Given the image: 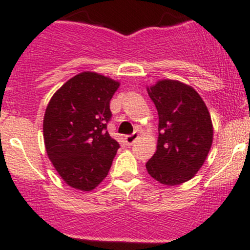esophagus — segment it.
<instances>
[{
  "label": "esophagus",
  "mask_w": 250,
  "mask_h": 250,
  "mask_svg": "<svg viewBox=\"0 0 250 250\" xmlns=\"http://www.w3.org/2000/svg\"><path fill=\"white\" fill-rule=\"evenodd\" d=\"M138 137H139V134H138V133H133L132 135H125V144H127V145H132V144L138 139Z\"/></svg>",
  "instance_id": "34e87169"
}]
</instances>
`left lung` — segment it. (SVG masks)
I'll return each instance as SVG.
<instances>
[{
	"label": "left lung",
	"mask_w": 250,
	"mask_h": 250,
	"mask_svg": "<svg viewBox=\"0 0 250 250\" xmlns=\"http://www.w3.org/2000/svg\"><path fill=\"white\" fill-rule=\"evenodd\" d=\"M147 93L158 112V143L146 169L158 183L179 185L190 180L208 156L210 115L200 94L178 81H160Z\"/></svg>",
	"instance_id": "8db88e82"
}]
</instances>
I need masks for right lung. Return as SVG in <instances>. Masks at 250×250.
<instances>
[{
    "label": "right lung",
    "instance_id": "obj_1",
    "mask_svg": "<svg viewBox=\"0 0 250 250\" xmlns=\"http://www.w3.org/2000/svg\"><path fill=\"white\" fill-rule=\"evenodd\" d=\"M120 83L82 72L52 97L43 120L48 157L71 188L90 191L109 173L120 144L110 137V100Z\"/></svg>",
    "mask_w": 250,
    "mask_h": 250
}]
</instances>
